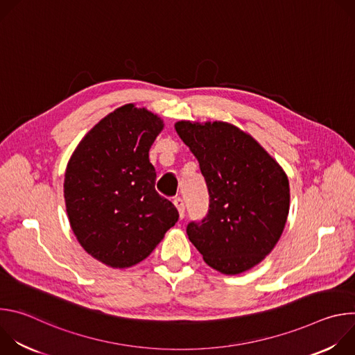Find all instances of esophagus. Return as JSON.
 <instances>
[{
    "label": "esophagus",
    "instance_id": "obj_1",
    "mask_svg": "<svg viewBox=\"0 0 355 355\" xmlns=\"http://www.w3.org/2000/svg\"><path fill=\"white\" fill-rule=\"evenodd\" d=\"M173 202H174V205H175L177 211H178V214H180V218L182 219V218H184V214H185V205H184V200L178 196V198H175Z\"/></svg>",
    "mask_w": 355,
    "mask_h": 355
}]
</instances>
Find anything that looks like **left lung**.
Returning a JSON list of instances; mask_svg holds the SVG:
<instances>
[{
    "label": "left lung",
    "instance_id": "1",
    "mask_svg": "<svg viewBox=\"0 0 355 355\" xmlns=\"http://www.w3.org/2000/svg\"><path fill=\"white\" fill-rule=\"evenodd\" d=\"M175 130L196 157L209 211L187 226L189 241L214 270L241 274L268 256L289 214V181L266 148L237 126L180 121Z\"/></svg>",
    "mask_w": 355,
    "mask_h": 355
}]
</instances>
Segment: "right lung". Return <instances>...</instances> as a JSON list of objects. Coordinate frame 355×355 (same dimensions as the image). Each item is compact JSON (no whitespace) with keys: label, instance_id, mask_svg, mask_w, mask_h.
<instances>
[{"label":"right lung","instance_id":"right-lung-1","mask_svg":"<svg viewBox=\"0 0 355 355\" xmlns=\"http://www.w3.org/2000/svg\"><path fill=\"white\" fill-rule=\"evenodd\" d=\"M163 119L126 104L101 119L78 143L64 174L71 230L91 257L128 268L150 256L178 211L155 189L148 150Z\"/></svg>","mask_w":355,"mask_h":355}]
</instances>
